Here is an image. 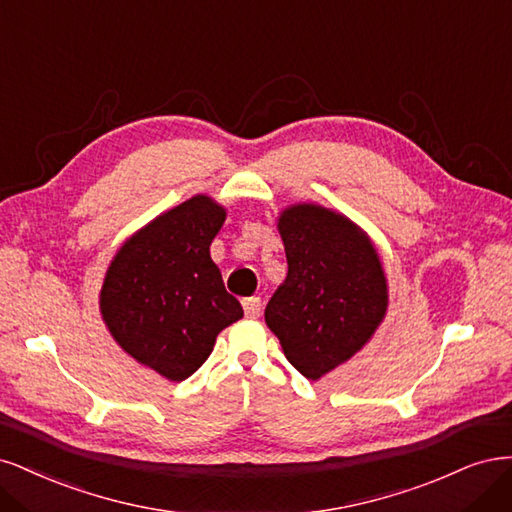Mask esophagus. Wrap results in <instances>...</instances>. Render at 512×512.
<instances>
[{
	"instance_id": "obj_1",
	"label": "esophagus",
	"mask_w": 512,
	"mask_h": 512,
	"mask_svg": "<svg viewBox=\"0 0 512 512\" xmlns=\"http://www.w3.org/2000/svg\"><path fill=\"white\" fill-rule=\"evenodd\" d=\"M244 315L249 319H257L261 315V298H246L242 300Z\"/></svg>"
}]
</instances>
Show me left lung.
Wrapping results in <instances>:
<instances>
[{"mask_svg":"<svg viewBox=\"0 0 512 512\" xmlns=\"http://www.w3.org/2000/svg\"><path fill=\"white\" fill-rule=\"evenodd\" d=\"M287 278L266 323L289 364L319 381L364 346L387 312V278L372 240L344 214L295 204L278 217Z\"/></svg>","mask_w":512,"mask_h":512,"instance_id":"1","label":"left lung"}]
</instances>
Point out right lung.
Segmentation results:
<instances>
[{
	"instance_id": "1",
	"label": "right lung",
	"mask_w": 512,
	"mask_h": 512,
	"mask_svg": "<svg viewBox=\"0 0 512 512\" xmlns=\"http://www.w3.org/2000/svg\"><path fill=\"white\" fill-rule=\"evenodd\" d=\"M223 223L225 208L195 195L127 238L104 278L100 308L112 338L174 383L200 368L219 332L244 315L210 259Z\"/></svg>"
}]
</instances>
